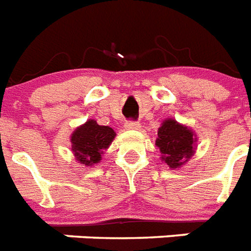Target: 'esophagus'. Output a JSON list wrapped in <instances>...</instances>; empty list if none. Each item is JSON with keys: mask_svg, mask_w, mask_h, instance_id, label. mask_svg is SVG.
<instances>
[{"mask_svg": "<svg viewBox=\"0 0 251 251\" xmlns=\"http://www.w3.org/2000/svg\"><path fill=\"white\" fill-rule=\"evenodd\" d=\"M124 128L126 129H140V123L138 122H133V120H129V122L124 123Z\"/></svg>", "mask_w": 251, "mask_h": 251, "instance_id": "esophagus-1", "label": "esophagus"}]
</instances>
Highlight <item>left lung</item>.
I'll use <instances>...</instances> for the list:
<instances>
[{
	"label": "left lung",
	"mask_w": 251,
	"mask_h": 251,
	"mask_svg": "<svg viewBox=\"0 0 251 251\" xmlns=\"http://www.w3.org/2000/svg\"><path fill=\"white\" fill-rule=\"evenodd\" d=\"M197 138L194 132L175 119H166L158 128L155 145L159 148L162 160L170 168H179L194 154Z\"/></svg>",
	"instance_id": "left-lung-1"
}]
</instances>
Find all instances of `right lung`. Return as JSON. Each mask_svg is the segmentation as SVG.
Here are the masks:
<instances>
[{"mask_svg": "<svg viewBox=\"0 0 251 251\" xmlns=\"http://www.w3.org/2000/svg\"><path fill=\"white\" fill-rule=\"evenodd\" d=\"M115 136L113 128L89 119L72 132V153L83 166L91 167L101 160L103 150L109 148Z\"/></svg>", "mask_w": 251, "mask_h": 251, "instance_id": "right-lung-1", "label": "right lung"}]
</instances>
